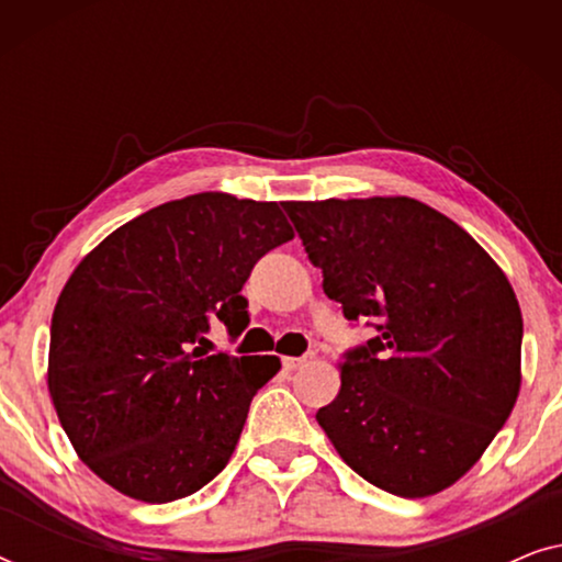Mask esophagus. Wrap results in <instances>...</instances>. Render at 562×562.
Here are the masks:
<instances>
[{"mask_svg":"<svg viewBox=\"0 0 562 562\" xmlns=\"http://www.w3.org/2000/svg\"><path fill=\"white\" fill-rule=\"evenodd\" d=\"M312 356H302V358H283V366L289 368V371H296V368H304L310 363Z\"/></svg>","mask_w":562,"mask_h":562,"instance_id":"esophagus-1","label":"esophagus"}]
</instances>
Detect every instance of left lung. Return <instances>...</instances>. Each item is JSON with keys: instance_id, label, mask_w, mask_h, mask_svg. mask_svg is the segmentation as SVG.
I'll list each match as a JSON object with an SVG mask.
<instances>
[{"instance_id": "8db88e82", "label": "left lung", "mask_w": 562, "mask_h": 562, "mask_svg": "<svg viewBox=\"0 0 562 562\" xmlns=\"http://www.w3.org/2000/svg\"><path fill=\"white\" fill-rule=\"evenodd\" d=\"M322 289L375 337L345 352L317 412L340 458L404 498L465 475L509 419L521 383V312L486 250L409 196L283 202Z\"/></svg>"}]
</instances>
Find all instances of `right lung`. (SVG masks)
<instances>
[{"instance_id":"1","label":"right lung","mask_w":562,"mask_h":562,"mask_svg":"<svg viewBox=\"0 0 562 562\" xmlns=\"http://www.w3.org/2000/svg\"><path fill=\"white\" fill-rule=\"evenodd\" d=\"M294 237L276 202L206 191L130 220L76 266L50 322L48 389L79 458L137 502L194 494L227 465L276 356H204L248 327L243 283Z\"/></svg>"}]
</instances>
